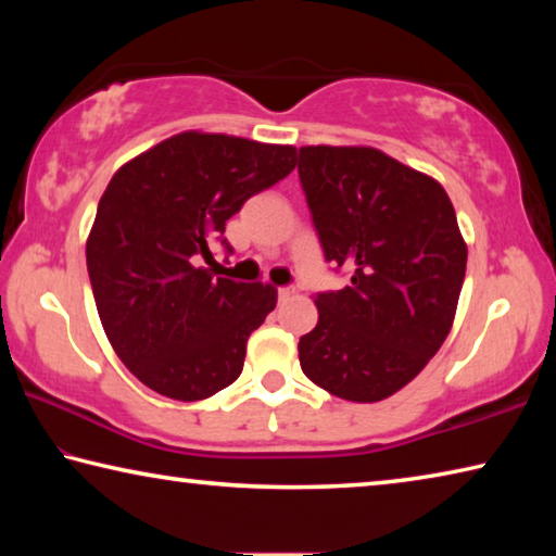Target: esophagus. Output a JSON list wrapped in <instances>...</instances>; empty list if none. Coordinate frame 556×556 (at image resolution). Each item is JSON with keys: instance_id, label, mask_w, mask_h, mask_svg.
I'll list each match as a JSON object with an SVG mask.
<instances>
[{"instance_id": "esophagus-1", "label": "esophagus", "mask_w": 556, "mask_h": 556, "mask_svg": "<svg viewBox=\"0 0 556 556\" xmlns=\"http://www.w3.org/2000/svg\"><path fill=\"white\" fill-rule=\"evenodd\" d=\"M291 294H294V289H291V287H279L277 289V299L279 301H287Z\"/></svg>"}]
</instances>
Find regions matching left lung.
Returning a JSON list of instances; mask_svg holds the SVG:
<instances>
[{
	"mask_svg": "<svg viewBox=\"0 0 556 556\" xmlns=\"http://www.w3.org/2000/svg\"><path fill=\"white\" fill-rule=\"evenodd\" d=\"M299 181L326 262L351 275L318 291L301 370L351 402H380L429 363L454 321L466 242L434 178L368 147H301Z\"/></svg>",
	"mask_w": 556,
	"mask_h": 556,
	"instance_id": "obj_1",
	"label": "left lung"
}]
</instances>
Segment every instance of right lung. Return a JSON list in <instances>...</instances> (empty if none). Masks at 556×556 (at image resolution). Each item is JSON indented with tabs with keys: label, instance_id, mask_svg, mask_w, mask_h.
Here are the masks:
<instances>
[{
	"label": "right lung",
	"instance_id": "obj_1",
	"mask_svg": "<svg viewBox=\"0 0 556 556\" xmlns=\"http://www.w3.org/2000/svg\"><path fill=\"white\" fill-rule=\"evenodd\" d=\"M296 166V149L184 131L112 176L86 257L119 361L164 397L195 402L240 378L277 289L218 277L225 220Z\"/></svg>",
	"mask_w": 556,
	"mask_h": 556
}]
</instances>
